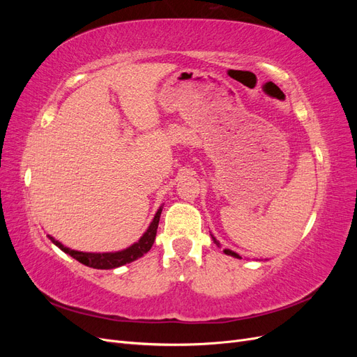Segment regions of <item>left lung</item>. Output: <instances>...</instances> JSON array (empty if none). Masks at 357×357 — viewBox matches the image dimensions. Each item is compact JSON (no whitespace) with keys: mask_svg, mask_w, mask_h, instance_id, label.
Returning a JSON list of instances; mask_svg holds the SVG:
<instances>
[{"mask_svg":"<svg viewBox=\"0 0 357 357\" xmlns=\"http://www.w3.org/2000/svg\"><path fill=\"white\" fill-rule=\"evenodd\" d=\"M211 238H213V241H214L215 244H218V245H220V244H219V241H218V240H215L213 235H211ZM223 252H225V255H229V256H234V257H236V259H241V256H240V255H236L235 252L229 250V248H225V250H223Z\"/></svg>","mask_w":357,"mask_h":357,"instance_id":"obj_1","label":"left lung"}]
</instances>
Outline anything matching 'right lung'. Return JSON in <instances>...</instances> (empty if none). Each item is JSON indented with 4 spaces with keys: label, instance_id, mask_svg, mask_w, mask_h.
Masks as SVG:
<instances>
[{
    "label": "right lung",
    "instance_id": "right-lung-1",
    "mask_svg": "<svg viewBox=\"0 0 357 357\" xmlns=\"http://www.w3.org/2000/svg\"><path fill=\"white\" fill-rule=\"evenodd\" d=\"M162 213V207L156 211L155 218L150 223V226L147 228V231L143 234L142 238H139L137 243H134L132 245H129L125 250L121 252H114V253H86V252H79V250H71V248L66 247L62 243L56 241L53 236L49 235L50 241L55 244L56 247H59L63 253L70 255L71 257H74L75 261H79L80 264L91 266V268H96V269H113L117 266H122L125 264H131L134 261H137L138 257L144 256L150 248H152L155 238H156V231H158V225H159V218Z\"/></svg>",
    "mask_w": 357,
    "mask_h": 357
}]
</instances>
